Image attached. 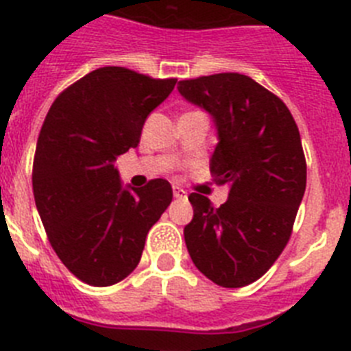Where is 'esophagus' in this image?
Here are the masks:
<instances>
[{
	"instance_id": "1",
	"label": "esophagus",
	"mask_w": 351,
	"mask_h": 351,
	"mask_svg": "<svg viewBox=\"0 0 351 351\" xmlns=\"http://www.w3.org/2000/svg\"><path fill=\"white\" fill-rule=\"evenodd\" d=\"M173 197H176V199H184V197H186V191L179 186H173Z\"/></svg>"
}]
</instances>
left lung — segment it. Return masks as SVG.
<instances>
[{
	"label": "left lung",
	"mask_w": 351,
	"mask_h": 351,
	"mask_svg": "<svg viewBox=\"0 0 351 351\" xmlns=\"http://www.w3.org/2000/svg\"><path fill=\"white\" fill-rule=\"evenodd\" d=\"M186 101L204 108L218 130L211 156L217 184H229L215 208L191 193L193 220L184 227L191 261L221 287H243L271 268L291 238L307 182L298 125L282 99L252 77L221 73L182 80Z\"/></svg>",
	"instance_id": "8db88e82"
}]
</instances>
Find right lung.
I'll use <instances>...</instances> for the list:
<instances>
[{
  "label": "right lung",
  "mask_w": 351,
  "mask_h": 351,
  "mask_svg": "<svg viewBox=\"0 0 351 351\" xmlns=\"http://www.w3.org/2000/svg\"><path fill=\"white\" fill-rule=\"evenodd\" d=\"M176 82L101 67L67 86L47 112L33 158V195L51 247L85 284L106 287L128 277L172 202L169 181L122 188L113 163L138 145L145 119Z\"/></svg>",
  "instance_id": "add662e5"
}]
</instances>
